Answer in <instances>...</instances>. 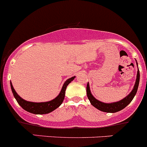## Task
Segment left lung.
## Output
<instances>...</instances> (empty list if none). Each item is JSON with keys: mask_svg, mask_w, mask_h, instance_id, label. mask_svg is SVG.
<instances>
[{"mask_svg": "<svg viewBox=\"0 0 147 147\" xmlns=\"http://www.w3.org/2000/svg\"><path fill=\"white\" fill-rule=\"evenodd\" d=\"M136 64L138 65V64ZM139 79H140V73H139V69H138L137 72V76H136V80L135 85H134V89L132 90L131 93H130L125 98H123L120 101H117V102H113L110 103V104H107V103L101 102V101H98L95 97L91 94L90 90V87H89V84L88 83L87 87H86V92H87V96L88 98L90 101V104L98 109V110L102 111L105 112H108V113H115V112H119V111L122 110L124 109L125 107L129 105L133 98H134L135 95L136 94L137 90H138V84H139Z\"/></svg>", "mask_w": 147, "mask_h": 147, "instance_id": "obj_1", "label": "left lung"}]
</instances>
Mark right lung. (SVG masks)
Returning a JSON list of instances; mask_svg holds the SVG:
<instances>
[{
	"instance_id": "1",
	"label": "right lung",
	"mask_w": 147,
	"mask_h": 147,
	"mask_svg": "<svg viewBox=\"0 0 147 147\" xmlns=\"http://www.w3.org/2000/svg\"><path fill=\"white\" fill-rule=\"evenodd\" d=\"M75 77L74 76L67 80V81H65V83L63 85L62 88H61L59 94L54 99L51 100V101H46V102L36 103L26 101V100L22 98L20 96L18 95L17 93L15 91L11 83V88L12 93H13V96L16 98V101L24 110L30 112V113L35 114V115H43V114L50 113L52 111L55 110L57 108H58L62 104L64 96H65V90L66 88H67V86L75 79Z\"/></svg>"
}]
</instances>
